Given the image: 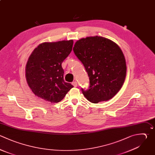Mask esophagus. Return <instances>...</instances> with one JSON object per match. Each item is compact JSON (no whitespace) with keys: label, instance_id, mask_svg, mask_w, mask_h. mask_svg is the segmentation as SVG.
<instances>
[{"label":"esophagus","instance_id":"1","mask_svg":"<svg viewBox=\"0 0 155 155\" xmlns=\"http://www.w3.org/2000/svg\"><path fill=\"white\" fill-rule=\"evenodd\" d=\"M72 85H73L74 87H76L78 86V83H77V82H76V81H74V82H72Z\"/></svg>","mask_w":155,"mask_h":155}]
</instances>
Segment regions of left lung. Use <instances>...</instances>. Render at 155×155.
Returning a JSON list of instances; mask_svg holds the SVG:
<instances>
[{"label":"left lung","mask_w":155,"mask_h":155,"mask_svg":"<svg viewBox=\"0 0 155 155\" xmlns=\"http://www.w3.org/2000/svg\"><path fill=\"white\" fill-rule=\"evenodd\" d=\"M73 51L84 65L90 79L83 94L93 103L108 101L121 88L126 76V63L119 46L101 36L88 37L78 41Z\"/></svg>","instance_id":"obj_1"}]
</instances>
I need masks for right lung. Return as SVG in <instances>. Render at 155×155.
Segmentation results:
<instances>
[{
    "label": "right lung",
    "instance_id": "add662e5",
    "mask_svg": "<svg viewBox=\"0 0 155 155\" xmlns=\"http://www.w3.org/2000/svg\"><path fill=\"white\" fill-rule=\"evenodd\" d=\"M73 40L40 44L26 65L27 83L35 95L51 102L63 99L73 86L64 80L62 63L70 54Z\"/></svg>",
    "mask_w": 155,
    "mask_h": 155
}]
</instances>
